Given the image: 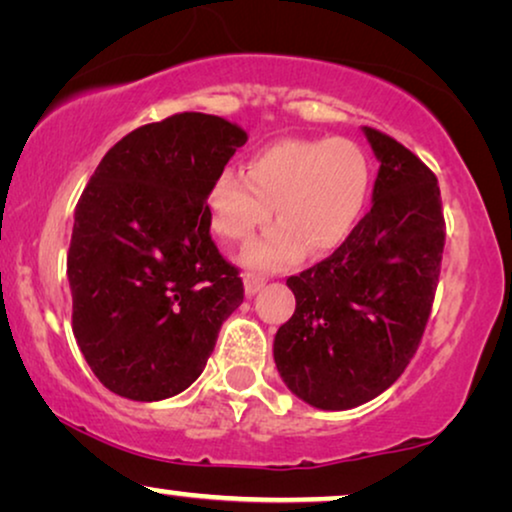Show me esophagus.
I'll use <instances>...</instances> for the list:
<instances>
[{
  "label": "esophagus",
  "mask_w": 512,
  "mask_h": 512,
  "mask_svg": "<svg viewBox=\"0 0 512 512\" xmlns=\"http://www.w3.org/2000/svg\"><path fill=\"white\" fill-rule=\"evenodd\" d=\"M265 286V277L261 275H254V272H247L244 275V293L247 296H254V293H258Z\"/></svg>",
  "instance_id": "1"
}]
</instances>
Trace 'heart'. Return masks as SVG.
<instances>
[{"label":"heart","mask_w":512,"mask_h":512,"mask_svg":"<svg viewBox=\"0 0 512 512\" xmlns=\"http://www.w3.org/2000/svg\"><path fill=\"white\" fill-rule=\"evenodd\" d=\"M370 195V163L349 139H279L254 151L247 172L221 167L205 205L212 230L244 242L256 228L277 223L244 251L258 270H284L305 256L331 254L354 233Z\"/></svg>","instance_id":"obj_1"}]
</instances>
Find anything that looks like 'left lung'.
<instances>
[{
	"label": "left lung",
	"instance_id": "8db88e82",
	"mask_svg": "<svg viewBox=\"0 0 512 512\" xmlns=\"http://www.w3.org/2000/svg\"><path fill=\"white\" fill-rule=\"evenodd\" d=\"M361 130L380 163L373 207L326 261L286 279L296 312L272 345L291 394L319 410L356 408L401 377L429 321L445 247L436 174L396 139Z\"/></svg>",
	"mask_w": 512,
	"mask_h": 512
}]
</instances>
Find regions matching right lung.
<instances>
[{
  "label": "right lung",
  "instance_id": "add662e5",
  "mask_svg": "<svg viewBox=\"0 0 512 512\" xmlns=\"http://www.w3.org/2000/svg\"><path fill=\"white\" fill-rule=\"evenodd\" d=\"M244 142L237 123L186 111L125 135L83 188L67 254L72 328L114 394H181L240 307L242 279L212 242L205 193Z\"/></svg>",
  "mask_w": 512,
  "mask_h": 512
}]
</instances>
